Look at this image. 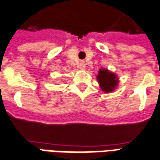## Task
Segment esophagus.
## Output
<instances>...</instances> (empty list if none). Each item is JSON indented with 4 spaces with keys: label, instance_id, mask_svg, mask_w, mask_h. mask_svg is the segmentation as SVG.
<instances>
[{
    "label": "esophagus",
    "instance_id": "1",
    "mask_svg": "<svg viewBox=\"0 0 160 160\" xmlns=\"http://www.w3.org/2000/svg\"><path fill=\"white\" fill-rule=\"evenodd\" d=\"M86 66H87V65H86V63H85L84 61H81V62L80 63V69H85V68H86Z\"/></svg>",
    "mask_w": 160,
    "mask_h": 160
}]
</instances>
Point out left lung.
<instances>
[{
  "label": "left lung",
  "mask_w": 160,
  "mask_h": 160,
  "mask_svg": "<svg viewBox=\"0 0 160 160\" xmlns=\"http://www.w3.org/2000/svg\"><path fill=\"white\" fill-rule=\"evenodd\" d=\"M96 77L99 88L106 93L113 92L119 85L118 75L107 68L99 69Z\"/></svg>",
  "instance_id": "obj_1"
}]
</instances>
